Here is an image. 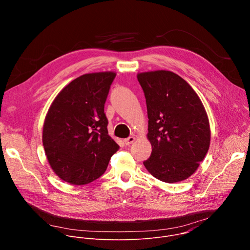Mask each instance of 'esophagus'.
<instances>
[{
  "label": "esophagus",
  "mask_w": 250,
  "mask_h": 250,
  "mask_svg": "<svg viewBox=\"0 0 250 250\" xmlns=\"http://www.w3.org/2000/svg\"><path fill=\"white\" fill-rule=\"evenodd\" d=\"M135 140V138H134V136H128L127 138H125V140H124V142H125V146H129V145H131L132 142Z\"/></svg>",
  "instance_id": "esophagus-1"
}]
</instances>
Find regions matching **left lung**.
<instances>
[{
    "label": "left lung",
    "instance_id": "8db88e82",
    "mask_svg": "<svg viewBox=\"0 0 250 250\" xmlns=\"http://www.w3.org/2000/svg\"><path fill=\"white\" fill-rule=\"evenodd\" d=\"M152 146L146 168L157 179L175 183L187 179L208 150L210 130L204 105L192 87L171 71L139 73Z\"/></svg>",
    "mask_w": 250,
    "mask_h": 250
}]
</instances>
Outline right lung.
Here are the masks:
<instances>
[{
	"mask_svg": "<svg viewBox=\"0 0 250 250\" xmlns=\"http://www.w3.org/2000/svg\"><path fill=\"white\" fill-rule=\"evenodd\" d=\"M115 77L114 72L82 75L57 95L48 110L44 150L53 171L70 184L98 179L120 148L109 135L104 112Z\"/></svg>",
	"mask_w": 250,
	"mask_h": 250,
	"instance_id": "1",
	"label": "right lung"
}]
</instances>
